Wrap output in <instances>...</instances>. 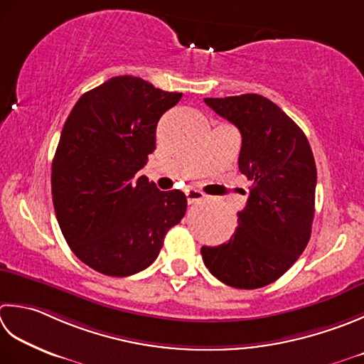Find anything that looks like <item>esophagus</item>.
Returning <instances> with one entry per match:
<instances>
[{"mask_svg":"<svg viewBox=\"0 0 364 364\" xmlns=\"http://www.w3.org/2000/svg\"><path fill=\"white\" fill-rule=\"evenodd\" d=\"M186 198H188V203L192 205L198 200H202L203 198V192L197 191V189H186Z\"/></svg>","mask_w":364,"mask_h":364,"instance_id":"1","label":"esophagus"}]
</instances>
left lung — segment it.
Masks as SVG:
<instances>
[{"mask_svg":"<svg viewBox=\"0 0 364 364\" xmlns=\"http://www.w3.org/2000/svg\"><path fill=\"white\" fill-rule=\"evenodd\" d=\"M241 132L240 172L252 183L238 229L215 247L205 267L235 289H259L287 272L303 254L314 219L317 168L309 141L294 119L260 95L205 97Z\"/></svg>","mask_w":364,"mask_h":364,"instance_id":"obj_1","label":"left lung"}]
</instances>
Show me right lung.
<instances>
[{
	"instance_id": "1",
	"label": "right lung",
	"mask_w": 364,
	"mask_h": 364,
	"mask_svg": "<svg viewBox=\"0 0 364 364\" xmlns=\"http://www.w3.org/2000/svg\"><path fill=\"white\" fill-rule=\"evenodd\" d=\"M181 92L118 75L78 99L52 162V198L64 240L85 265L124 277L148 268L183 219L181 191L137 172L156 149L159 118Z\"/></svg>"
}]
</instances>
